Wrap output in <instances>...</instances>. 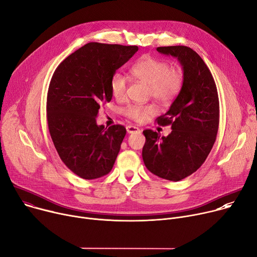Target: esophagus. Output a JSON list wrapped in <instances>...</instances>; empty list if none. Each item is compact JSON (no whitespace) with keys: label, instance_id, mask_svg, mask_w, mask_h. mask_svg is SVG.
Segmentation results:
<instances>
[{"label":"esophagus","instance_id":"1","mask_svg":"<svg viewBox=\"0 0 257 257\" xmlns=\"http://www.w3.org/2000/svg\"><path fill=\"white\" fill-rule=\"evenodd\" d=\"M126 129H127L128 133H139V132H141V129L135 127V126H132V125H128L126 127Z\"/></svg>","mask_w":257,"mask_h":257}]
</instances>
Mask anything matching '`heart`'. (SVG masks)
<instances>
[{"mask_svg": "<svg viewBox=\"0 0 257 257\" xmlns=\"http://www.w3.org/2000/svg\"><path fill=\"white\" fill-rule=\"evenodd\" d=\"M131 75L150 88V94L161 102H170L180 93L184 76L179 67H171L168 61L152 56H145L136 61L130 68ZM127 78L116 72L110 79V91L113 97L121 99L125 96ZM155 112L153 105L131 104L124 109L128 118L141 122L151 113Z\"/></svg>", "mask_w": 257, "mask_h": 257, "instance_id": "b5f03b06", "label": "heart"}]
</instances>
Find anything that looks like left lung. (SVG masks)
Returning <instances> with one entry per match:
<instances>
[{
	"instance_id": "left-lung-1",
	"label": "left lung",
	"mask_w": 257,
	"mask_h": 257,
	"mask_svg": "<svg viewBox=\"0 0 257 257\" xmlns=\"http://www.w3.org/2000/svg\"><path fill=\"white\" fill-rule=\"evenodd\" d=\"M157 51L176 57L183 71V86L169 110L159 118L161 126H171L162 136L145 130L143 159L155 175L179 181L196 172L215 143L219 125V100L214 79L208 66L190 47L168 46Z\"/></svg>"
}]
</instances>
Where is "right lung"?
I'll use <instances>...</instances> for the list:
<instances>
[{"instance_id": "add662e5", "label": "right lung", "mask_w": 257, "mask_h": 257, "mask_svg": "<svg viewBox=\"0 0 257 257\" xmlns=\"http://www.w3.org/2000/svg\"><path fill=\"white\" fill-rule=\"evenodd\" d=\"M137 46L91 42L55 69L47 95V121L54 147L65 164L84 179L109 173L126 128L97 125L102 104L111 100L110 79L136 52Z\"/></svg>"}]
</instances>
